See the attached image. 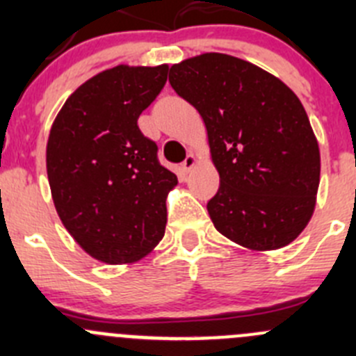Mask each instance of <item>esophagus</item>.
I'll list each match as a JSON object with an SVG mask.
<instances>
[{
    "label": "esophagus",
    "instance_id": "esophagus-1",
    "mask_svg": "<svg viewBox=\"0 0 356 356\" xmlns=\"http://www.w3.org/2000/svg\"><path fill=\"white\" fill-rule=\"evenodd\" d=\"M196 163H198V158H196V155H193V153H189V155L186 156V160L181 163L182 174H189V172L196 167Z\"/></svg>",
    "mask_w": 356,
    "mask_h": 356
}]
</instances>
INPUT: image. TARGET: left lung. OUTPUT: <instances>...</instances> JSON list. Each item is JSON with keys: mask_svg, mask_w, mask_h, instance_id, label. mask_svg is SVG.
<instances>
[{"mask_svg": "<svg viewBox=\"0 0 356 356\" xmlns=\"http://www.w3.org/2000/svg\"><path fill=\"white\" fill-rule=\"evenodd\" d=\"M170 86L207 127L220 175L207 204L215 229L253 251L288 246L310 222L321 152L298 96L275 75L224 53L170 67Z\"/></svg>", "mask_w": 356, "mask_h": 356, "instance_id": "left-lung-1", "label": "left lung"}]
</instances>
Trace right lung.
Returning a JSON list of instances; mask_svg holds the SVG:
<instances>
[{"instance_id": "add662e5", "label": "right lung", "mask_w": 356, "mask_h": 356, "mask_svg": "<svg viewBox=\"0 0 356 356\" xmlns=\"http://www.w3.org/2000/svg\"><path fill=\"white\" fill-rule=\"evenodd\" d=\"M168 65H117L79 86L51 125L46 170L60 220L79 246L110 265L132 264L165 234L177 186L138 118L167 82Z\"/></svg>"}]
</instances>
